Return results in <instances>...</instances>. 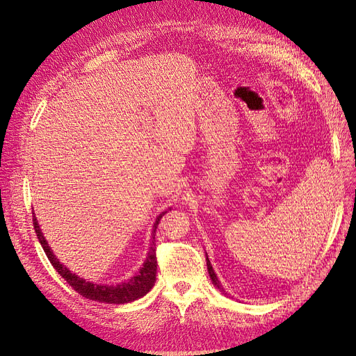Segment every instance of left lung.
<instances>
[{"label":"left lung","instance_id":"left-lung-1","mask_svg":"<svg viewBox=\"0 0 356 356\" xmlns=\"http://www.w3.org/2000/svg\"><path fill=\"white\" fill-rule=\"evenodd\" d=\"M207 266H208V273H209V276H211V279H212V284L224 293V289H222V286H221V284H220V281H218V277H217V275H215L213 268H212V266H211V261H209L208 255H207Z\"/></svg>","mask_w":356,"mask_h":356}]
</instances>
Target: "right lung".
I'll list each match as a JSON object with an SVG mask.
<instances>
[{
    "mask_svg": "<svg viewBox=\"0 0 356 356\" xmlns=\"http://www.w3.org/2000/svg\"><path fill=\"white\" fill-rule=\"evenodd\" d=\"M166 213L161 212L156 222H154V229H153V234H152V246H149V251L147 255V260L144 263V266L139 268V272L129 279L127 282H122L117 285H98L86 281V279L77 276L75 273H71L68 268L60 264V261L53 254V251L50 250V246L47 245V241L44 239V236L41 233V229L38 225V221L35 218H32V222H34V229L37 233V238L44 250L47 258L50 260L51 266L56 268V272L65 279V281L72 286L74 291L86 298L93 300V301H99V303H108V305H124V303H131L134 300H138L144 297L149 289L154 286L156 282V272H157V258H156V229L157 224L160 221V218L163 217Z\"/></svg>",
    "mask_w": 356,
    "mask_h": 356,
    "instance_id": "add662e5",
    "label": "right lung"
}]
</instances>
